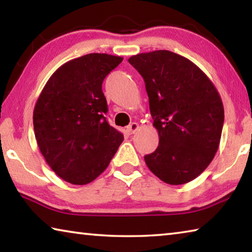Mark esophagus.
I'll list each match as a JSON object with an SVG mask.
<instances>
[{"label": "esophagus", "instance_id": "obj_1", "mask_svg": "<svg viewBox=\"0 0 252 252\" xmlns=\"http://www.w3.org/2000/svg\"><path fill=\"white\" fill-rule=\"evenodd\" d=\"M138 129H139V125L136 122H133L126 127V131H127V133H129V134H133Z\"/></svg>", "mask_w": 252, "mask_h": 252}]
</instances>
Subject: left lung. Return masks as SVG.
I'll return each mask as SVG.
<instances>
[{
  "label": "left lung",
  "mask_w": 252,
  "mask_h": 252,
  "mask_svg": "<svg viewBox=\"0 0 252 252\" xmlns=\"http://www.w3.org/2000/svg\"><path fill=\"white\" fill-rule=\"evenodd\" d=\"M129 63L146 83L159 146L144 156L148 168L169 185L201 174L218 151L224 110L218 91L199 67L167 50L136 54Z\"/></svg>",
  "instance_id": "left-lung-1"
}]
</instances>
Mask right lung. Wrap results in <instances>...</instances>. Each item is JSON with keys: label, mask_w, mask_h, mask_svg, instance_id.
I'll list each match as a JSON object with an SVG mask.
<instances>
[{"label": "right lung", "mask_w": 252, "mask_h": 252, "mask_svg": "<svg viewBox=\"0 0 252 252\" xmlns=\"http://www.w3.org/2000/svg\"><path fill=\"white\" fill-rule=\"evenodd\" d=\"M121 57L90 53L71 60L46 82L33 112L37 146L51 169L72 185H87L108 168L123 134L106 121L105 76Z\"/></svg>", "instance_id": "right-lung-1"}]
</instances>
